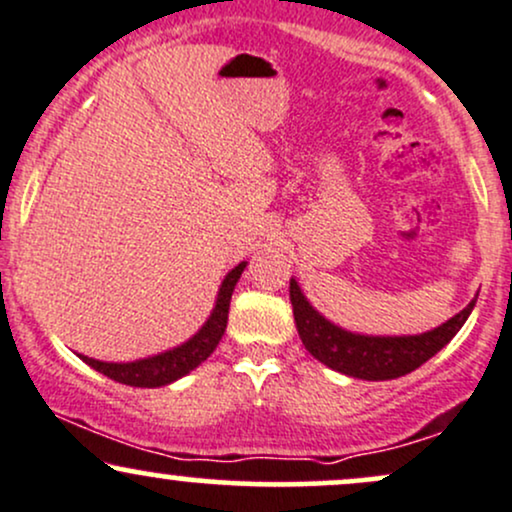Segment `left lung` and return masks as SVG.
Masks as SVG:
<instances>
[{"instance_id":"left-lung-1","label":"left lung","mask_w":512,"mask_h":512,"mask_svg":"<svg viewBox=\"0 0 512 512\" xmlns=\"http://www.w3.org/2000/svg\"><path fill=\"white\" fill-rule=\"evenodd\" d=\"M289 299L306 350L335 372L367 381L398 379L428 362L459 333L476 303L474 299L464 311H459L457 316L430 333L408 335V338H369V335H352L338 325L328 323L306 301L294 279L289 284Z\"/></svg>"}]
</instances>
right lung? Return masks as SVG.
Returning <instances> with one entry per match:
<instances>
[{
  "mask_svg": "<svg viewBox=\"0 0 512 512\" xmlns=\"http://www.w3.org/2000/svg\"><path fill=\"white\" fill-rule=\"evenodd\" d=\"M245 262H240L233 272H228V277L223 279L221 291H218L216 308H213L211 318L206 320L204 328L194 335L192 340L184 342L182 347H174L170 352H162L157 357L140 359V362H128V364H111V362H99V359L82 357L89 367H94L109 379L119 381L126 386H165L177 381L179 376L189 374L192 369L199 367L206 357L216 350L218 340L223 338L228 325V308H230V296H233L235 284H238L240 274H243Z\"/></svg>",
  "mask_w": 512,
  "mask_h": 512,
  "instance_id": "obj_1",
  "label": "right lung"
}]
</instances>
